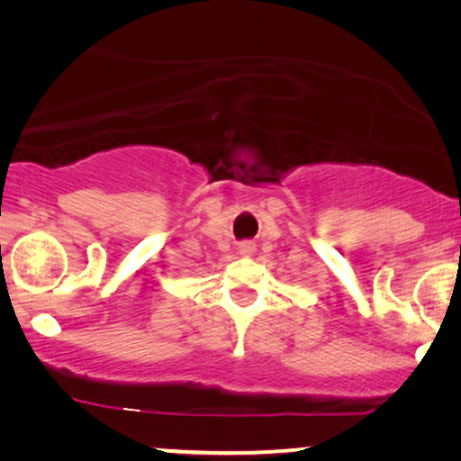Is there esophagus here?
<instances>
[{
  "label": "esophagus",
  "mask_w": 461,
  "mask_h": 461,
  "mask_svg": "<svg viewBox=\"0 0 461 461\" xmlns=\"http://www.w3.org/2000/svg\"><path fill=\"white\" fill-rule=\"evenodd\" d=\"M239 254L241 256H245V258H249V256H254V251H256V245L251 243V241H241L239 243Z\"/></svg>",
  "instance_id": "34e87169"
}]
</instances>
